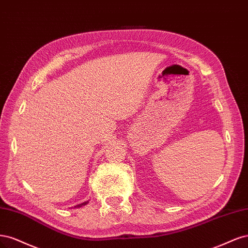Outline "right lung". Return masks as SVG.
I'll list each match as a JSON object with an SVG mask.
<instances>
[{
  "label": "right lung",
  "mask_w": 248,
  "mask_h": 248,
  "mask_svg": "<svg viewBox=\"0 0 248 248\" xmlns=\"http://www.w3.org/2000/svg\"><path fill=\"white\" fill-rule=\"evenodd\" d=\"M87 203H89V202H84V203H82V204H80V205H77V206H76V207H81V206H82V205H86V204H87Z\"/></svg>",
  "instance_id": "1"
}]
</instances>
